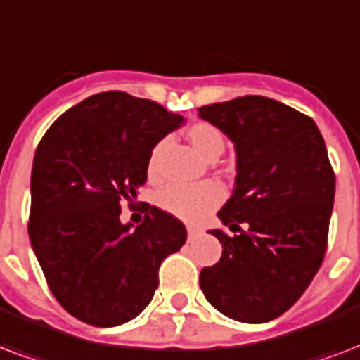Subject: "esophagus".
Returning a JSON list of instances; mask_svg holds the SVG:
<instances>
[{
    "label": "esophagus",
    "mask_w": 360,
    "mask_h": 360,
    "mask_svg": "<svg viewBox=\"0 0 360 360\" xmlns=\"http://www.w3.org/2000/svg\"><path fill=\"white\" fill-rule=\"evenodd\" d=\"M198 236H200V230H198V228H192V226H188V240H194Z\"/></svg>",
    "instance_id": "1"
}]
</instances>
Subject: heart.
I'll list each match as a JSON object with an SVG mask.
<instances>
[{"mask_svg":"<svg viewBox=\"0 0 360 360\" xmlns=\"http://www.w3.org/2000/svg\"><path fill=\"white\" fill-rule=\"evenodd\" d=\"M186 140L194 151L205 160H214L222 155L226 147L224 134L211 123H194L186 130ZM164 143L153 147L147 158V177L157 181L160 175V155ZM224 198V192L214 183L198 185H169L158 194V205L166 213L174 214L185 222H200L213 211Z\"/></svg>","mask_w":360,"mask_h":360,"instance_id":"heart-1","label":"heart"}]
</instances>
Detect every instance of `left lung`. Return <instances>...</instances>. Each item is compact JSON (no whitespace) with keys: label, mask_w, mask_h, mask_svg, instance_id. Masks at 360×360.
<instances>
[{"label":"left lung","mask_w":360,"mask_h":360,"mask_svg":"<svg viewBox=\"0 0 360 360\" xmlns=\"http://www.w3.org/2000/svg\"><path fill=\"white\" fill-rule=\"evenodd\" d=\"M198 112L236 147V186L219 219L240 231H209L222 243V257L202 269L200 288L220 314L265 323L295 304L323 262L335 202L323 136L308 115L267 97Z\"/></svg>","instance_id":"8db88e82"}]
</instances>
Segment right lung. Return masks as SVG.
I'll list each match as a JSON object with an SVG mask.
<instances>
[{
  "label": "right lung",
  "instance_id": "right-lung-1",
  "mask_svg": "<svg viewBox=\"0 0 360 360\" xmlns=\"http://www.w3.org/2000/svg\"><path fill=\"white\" fill-rule=\"evenodd\" d=\"M183 123L153 101L106 91L59 115L37 147L31 246L53 297L84 323L115 327L143 312L160 263L185 245L183 222L155 205L138 226L120 219L146 185L153 147Z\"/></svg>",
  "mask_w": 360,
  "mask_h": 360
}]
</instances>
